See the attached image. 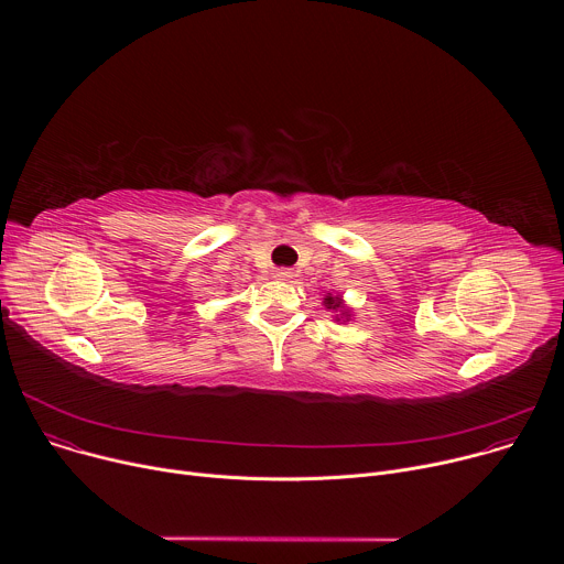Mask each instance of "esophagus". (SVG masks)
Masks as SVG:
<instances>
[{"label":"esophagus","mask_w":564,"mask_h":564,"mask_svg":"<svg viewBox=\"0 0 564 564\" xmlns=\"http://www.w3.org/2000/svg\"><path fill=\"white\" fill-rule=\"evenodd\" d=\"M274 276H276V279H281V281H290V279L294 276V272H292V270L281 268V270H276V272H274Z\"/></svg>","instance_id":"esophagus-1"}]
</instances>
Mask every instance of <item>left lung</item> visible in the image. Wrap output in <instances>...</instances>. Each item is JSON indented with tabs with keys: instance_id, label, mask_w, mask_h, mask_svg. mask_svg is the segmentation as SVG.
<instances>
[{
	"instance_id": "1",
	"label": "left lung",
	"mask_w": 564,
	"mask_h": 564,
	"mask_svg": "<svg viewBox=\"0 0 564 564\" xmlns=\"http://www.w3.org/2000/svg\"><path fill=\"white\" fill-rule=\"evenodd\" d=\"M324 305H326V310H330V312H335V321H350L352 318V307H348L346 305V301H344V296L341 294H326V299H324Z\"/></svg>"
}]
</instances>
